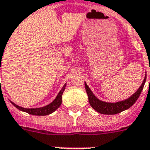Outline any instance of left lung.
Segmentation results:
<instances>
[{
  "mask_svg": "<svg viewBox=\"0 0 150 150\" xmlns=\"http://www.w3.org/2000/svg\"><path fill=\"white\" fill-rule=\"evenodd\" d=\"M146 80V74L142 85L132 96L126 100L116 103L104 102V101L99 100L91 91V89H89V87L86 82H85V87H86V90L88 98H89V104L96 111L103 114H116L130 108L136 102V100H138L139 96L142 93V90L143 89Z\"/></svg>",
  "mask_w": 150,
  "mask_h": 150,
  "instance_id": "left-lung-1",
  "label": "left lung"
}]
</instances>
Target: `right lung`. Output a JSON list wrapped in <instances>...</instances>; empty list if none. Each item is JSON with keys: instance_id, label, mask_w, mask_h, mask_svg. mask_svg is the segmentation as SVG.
Here are the masks:
<instances>
[{"instance_id": "obj_1", "label": "right lung", "mask_w": 150, "mask_h": 150, "mask_svg": "<svg viewBox=\"0 0 150 150\" xmlns=\"http://www.w3.org/2000/svg\"><path fill=\"white\" fill-rule=\"evenodd\" d=\"M66 83L64 85V86L62 87V89H61V91L59 92V93L57 94V96H56V98L54 99V100L52 103H50V104L44 106V107H39V108H24L18 106V105L15 104V103H13L11 101V103L15 106L16 108L22 110V111L26 112L29 114H33V115H37V116H45V115H48V114H52L53 112H54L61 105L62 103V94H63L64 89H65Z\"/></svg>"}]
</instances>
